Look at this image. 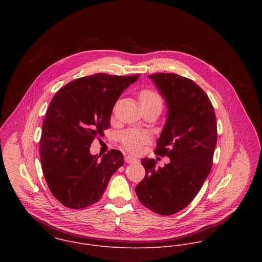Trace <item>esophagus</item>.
Returning a JSON list of instances; mask_svg holds the SVG:
<instances>
[{
  "label": "esophagus",
  "mask_w": 262,
  "mask_h": 262,
  "mask_svg": "<svg viewBox=\"0 0 262 262\" xmlns=\"http://www.w3.org/2000/svg\"><path fill=\"white\" fill-rule=\"evenodd\" d=\"M125 161H126L127 163H135V162H138V159L135 158V157H133V156L128 155V156L125 157Z\"/></svg>",
  "instance_id": "1"
}]
</instances>
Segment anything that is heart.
Returning a JSON list of instances; mask_svg holds the SVG:
<instances>
[{
  "label": "heart",
  "instance_id": "heart-1",
  "mask_svg": "<svg viewBox=\"0 0 262 262\" xmlns=\"http://www.w3.org/2000/svg\"><path fill=\"white\" fill-rule=\"evenodd\" d=\"M143 107L150 105H159L162 107L161 97L152 90H143L139 95ZM148 135L137 130H127L120 135V140L124 147L131 152H138L142 144L148 140Z\"/></svg>",
  "mask_w": 262,
  "mask_h": 262
}]
</instances>
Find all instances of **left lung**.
<instances>
[{
  "label": "left lung",
  "mask_w": 262,
  "mask_h": 262,
  "mask_svg": "<svg viewBox=\"0 0 262 262\" xmlns=\"http://www.w3.org/2000/svg\"><path fill=\"white\" fill-rule=\"evenodd\" d=\"M165 100L166 121L155 153L170 162L157 167L143 158L145 177L135 187L142 205L162 216L185 209L208 178L217 143V122L211 101L191 79L174 74L148 75Z\"/></svg>",
  "instance_id": "left-lung-1"
}]
</instances>
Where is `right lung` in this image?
I'll return each mask as SVG.
<instances>
[{
	"label": "right lung",
	"instance_id": "obj_1",
	"mask_svg": "<svg viewBox=\"0 0 262 262\" xmlns=\"http://www.w3.org/2000/svg\"><path fill=\"white\" fill-rule=\"evenodd\" d=\"M139 76H83L61 88L50 102L42 125L41 166L51 193L67 208L83 209L97 203L124 164L119 150L100 158L91 154L90 147L110 127L121 94Z\"/></svg>",
	"mask_w": 262,
	"mask_h": 262
}]
</instances>
